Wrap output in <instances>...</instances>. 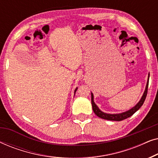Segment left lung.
<instances>
[{
    "instance_id": "1",
    "label": "left lung",
    "mask_w": 158,
    "mask_h": 158,
    "mask_svg": "<svg viewBox=\"0 0 158 158\" xmlns=\"http://www.w3.org/2000/svg\"><path fill=\"white\" fill-rule=\"evenodd\" d=\"M149 76H150V74H149ZM148 85H149V77H148V83H147L145 90H144L143 96H142V98L140 99L139 103H138L135 107H133L132 109L129 110V111L124 112V113H122V114H106V113H103V112L101 111V110L98 109V106L95 104V103L94 101V95H93V94H91V103H92V107H93V110H94V112L96 116H98V117H100L101 118H103V119L110 120V121H118V122H120V121L126 119V118L130 117L131 116H132L133 114H135V112L137 111V110H139V108L141 107L142 105H143L144 101H145L147 94H148Z\"/></svg>"
}]
</instances>
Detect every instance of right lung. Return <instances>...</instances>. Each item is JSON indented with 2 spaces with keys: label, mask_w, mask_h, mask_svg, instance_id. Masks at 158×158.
I'll use <instances>...</instances> for the list:
<instances>
[{
  "label": "right lung",
  "mask_w": 158,
  "mask_h": 158,
  "mask_svg": "<svg viewBox=\"0 0 158 158\" xmlns=\"http://www.w3.org/2000/svg\"><path fill=\"white\" fill-rule=\"evenodd\" d=\"M77 88H76V89H75V92H76V90H77Z\"/></svg>",
  "instance_id": "add662e5"
}]
</instances>
